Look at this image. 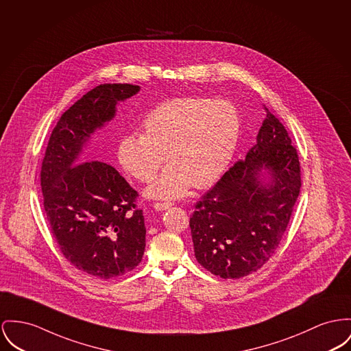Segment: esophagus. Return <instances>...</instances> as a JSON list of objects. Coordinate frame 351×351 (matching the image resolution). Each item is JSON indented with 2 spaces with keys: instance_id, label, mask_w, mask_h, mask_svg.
<instances>
[{
  "instance_id": "1",
  "label": "esophagus",
  "mask_w": 351,
  "mask_h": 351,
  "mask_svg": "<svg viewBox=\"0 0 351 351\" xmlns=\"http://www.w3.org/2000/svg\"><path fill=\"white\" fill-rule=\"evenodd\" d=\"M171 206V204H169V202H157V204H154V210L157 211H164L167 210Z\"/></svg>"
}]
</instances>
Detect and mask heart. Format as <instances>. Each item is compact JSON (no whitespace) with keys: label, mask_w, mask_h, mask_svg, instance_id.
<instances>
[{"label":"heart","mask_w":351,"mask_h":351,"mask_svg":"<svg viewBox=\"0 0 351 351\" xmlns=\"http://www.w3.org/2000/svg\"><path fill=\"white\" fill-rule=\"evenodd\" d=\"M141 128V136L118 141V162L137 181L150 182L164 156L167 166L145 194L173 199L184 197L191 185L204 189L219 180L233 158L241 119L226 99L180 97L154 106Z\"/></svg>","instance_id":"heart-1"}]
</instances>
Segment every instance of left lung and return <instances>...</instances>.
Masks as SVG:
<instances>
[{
	"instance_id": "1",
	"label": "left lung",
	"mask_w": 351,
	"mask_h": 351,
	"mask_svg": "<svg viewBox=\"0 0 351 351\" xmlns=\"http://www.w3.org/2000/svg\"><path fill=\"white\" fill-rule=\"evenodd\" d=\"M300 189L297 150L267 110L246 160L195 205L190 218L195 259L225 280L257 271L278 247Z\"/></svg>"
}]
</instances>
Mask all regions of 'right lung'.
<instances>
[{
  "label": "right lung",
  "mask_w": 351,
  "mask_h": 351,
  "mask_svg": "<svg viewBox=\"0 0 351 351\" xmlns=\"http://www.w3.org/2000/svg\"><path fill=\"white\" fill-rule=\"evenodd\" d=\"M138 85L104 84L61 116L41 167L44 208L60 250L78 270L101 280L132 271L145 252L137 191L110 165L81 160L92 136L116 117Z\"/></svg>",
  "instance_id": "right-lung-1"
}]
</instances>
